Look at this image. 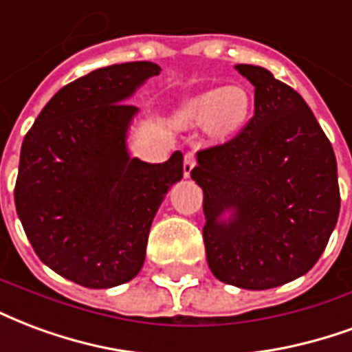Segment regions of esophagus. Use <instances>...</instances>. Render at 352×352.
I'll use <instances>...</instances> for the list:
<instances>
[{
    "instance_id": "1",
    "label": "esophagus",
    "mask_w": 352,
    "mask_h": 352,
    "mask_svg": "<svg viewBox=\"0 0 352 352\" xmlns=\"http://www.w3.org/2000/svg\"><path fill=\"white\" fill-rule=\"evenodd\" d=\"M194 168H196V156H194V153H186L183 160L184 177H190V173H192V169Z\"/></svg>"
}]
</instances>
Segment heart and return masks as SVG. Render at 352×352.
Listing matches in <instances>:
<instances>
[{
  "label": "heart",
  "instance_id": "obj_1",
  "mask_svg": "<svg viewBox=\"0 0 352 352\" xmlns=\"http://www.w3.org/2000/svg\"><path fill=\"white\" fill-rule=\"evenodd\" d=\"M250 113V96L242 87L203 91L192 96L181 110L186 123H207L214 136H229L239 130Z\"/></svg>",
  "mask_w": 352,
  "mask_h": 352
}]
</instances>
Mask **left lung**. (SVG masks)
Here are the masks:
<instances>
[{"label":"left lung","instance_id":"8db88e82","mask_svg":"<svg viewBox=\"0 0 352 352\" xmlns=\"http://www.w3.org/2000/svg\"><path fill=\"white\" fill-rule=\"evenodd\" d=\"M254 85V117L229 142L197 153L203 241L212 274L242 289H270L306 274L340 214L334 149L293 87L267 69L236 65ZM233 210L222 223L219 216Z\"/></svg>","mask_w":352,"mask_h":352}]
</instances>
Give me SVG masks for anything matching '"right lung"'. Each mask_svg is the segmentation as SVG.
I'll return each instance as SVG.
<instances>
[{
    "mask_svg": "<svg viewBox=\"0 0 352 352\" xmlns=\"http://www.w3.org/2000/svg\"><path fill=\"white\" fill-rule=\"evenodd\" d=\"M160 67L110 65L59 89L25 134L14 203L38 259L83 287L130 282L145 261L166 192L183 177V153L147 164L126 153L138 108L126 104Z\"/></svg>",
    "mask_w": 352,
    "mask_h": 352,
    "instance_id": "1",
    "label": "right lung"
}]
</instances>
